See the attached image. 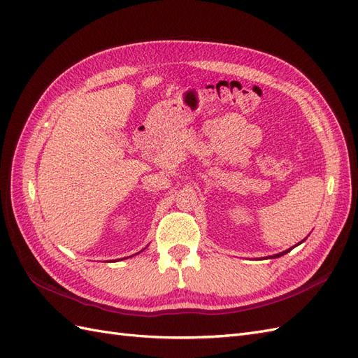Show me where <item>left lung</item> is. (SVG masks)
I'll return each instance as SVG.
<instances>
[{"instance_id": "left-lung-1", "label": "left lung", "mask_w": 358, "mask_h": 358, "mask_svg": "<svg viewBox=\"0 0 358 358\" xmlns=\"http://www.w3.org/2000/svg\"><path fill=\"white\" fill-rule=\"evenodd\" d=\"M289 251V249H287L285 252H279V254H276V255H270V257H267V258H276V257H280V255H284V254H287Z\"/></svg>"}]
</instances>
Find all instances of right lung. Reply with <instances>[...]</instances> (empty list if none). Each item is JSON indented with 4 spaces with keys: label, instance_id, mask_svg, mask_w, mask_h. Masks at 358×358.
<instances>
[{
    "label": "right lung",
    "instance_id": "right-lung-1",
    "mask_svg": "<svg viewBox=\"0 0 358 358\" xmlns=\"http://www.w3.org/2000/svg\"><path fill=\"white\" fill-rule=\"evenodd\" d=\"M127 258H129V257H127ZM122 259H124V258H122Z\"/></svg>",
    "mask_w": 358,
    "mask_h": 358
}]
</instances>
